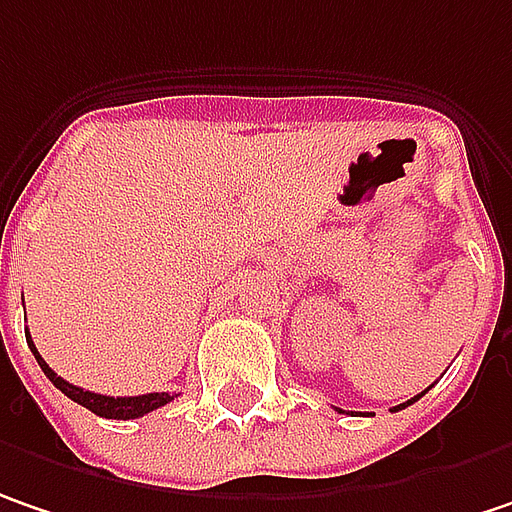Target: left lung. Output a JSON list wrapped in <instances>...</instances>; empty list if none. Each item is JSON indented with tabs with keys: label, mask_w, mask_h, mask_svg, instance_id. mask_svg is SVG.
<instances>
[{
	"label": "left lung",
	"mask_w": 512,
	"mask_h": 512,
	"mask_svg": "<svg viewBox=\"0 0 512 512\" xmlns=\"http://www.w3.org/2000/svg\"><path fill=\"white\" fill-rule=\"evenodd\" d=\"M417 397H423V394H417ZM417 397H411V400H406V403L394 406V408H391V411H400V408H406V406H411V403H417ZM336 411H339V414H345L342 408H336ZM347 414H350V417H374L371 411H347Z\"/></svg>",
	"instance_id": "1"
}]
</instances>
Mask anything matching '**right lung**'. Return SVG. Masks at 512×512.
I'll use <instances>...</instances> for the list:
<instances>
[{"mask_svg":"<svg viewBox=\"0 0 512 512\" xmlns=\"http://www.w3.org/2000/svg\"><path fill=\"white\" fill-rule=\"evenodd\" d=\"M25 304V301H22ZM25 339H28V347H31V353H34V359H37V365L43 368V374L51 379V385L54 388H60L69 400H75L77 406L89 408L92 414H98V417H109V420H136V417H144V414H150V411H156V408L167 406L173 397H179V394H167V391H156V394H141V397H106V394H95V391H86V388H77L72 382H66L63 376H57L51 368L46 365V359L37 353V347L31 342V336L25 333ZM2 342V336H0Z\"/></svg>","mask_w":512,"mask_h":512,"instance_id":"right-lung-1","label":"right lung"}]
</instances>
